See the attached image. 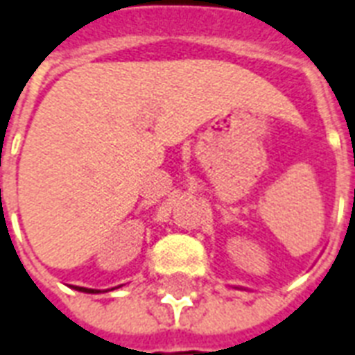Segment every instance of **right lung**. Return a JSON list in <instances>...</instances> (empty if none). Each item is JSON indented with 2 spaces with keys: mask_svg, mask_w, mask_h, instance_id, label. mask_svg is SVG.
Returning <instances> with one entry per match:
<instances>
[{
  "mask_svg": "<svg viewBox=\"0 0 355 355\" xmlns=\"http://www.w3.org/2000/svg\"><path fill=\"white\" fill-rule=\"evenodd\" d=\"M76 291H80V292H87V294H98L100 291H96V288H85V286H74Z\"/></svg>",
  "mask_w": 355,
  "mask_h": 355,
  "instance_id": "add662e5",
  "label": "right lung"
}]
</instances>
